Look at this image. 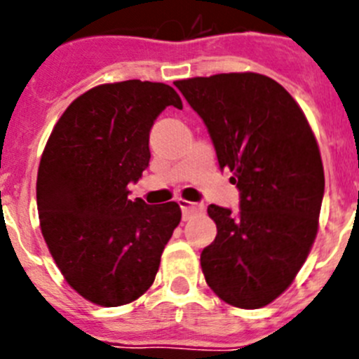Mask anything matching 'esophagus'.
I'll return each mask as SVG.
<instances>
[{
	"label": "esophagus",
	"mask_w": 359,
	"mask_h": 359,
	"mask_svg": "<svg viewBox=\"0 0 359 359\" xmlns=\"http://www.w3.org/2000/svg\"><path fill=\"white\" fill-rule=\"evenodd\" d=\"M179 205H180V208H182L184 220L191 219L194 213H201L203 210H205V205H203V203H191L187 200H179Z\"/></svg>",
	"instance_id": "esophagus-1"
}]
</instances>
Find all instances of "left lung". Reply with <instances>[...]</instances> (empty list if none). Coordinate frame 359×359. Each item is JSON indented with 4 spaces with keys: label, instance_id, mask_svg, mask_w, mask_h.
<instances>
[{
    "label": "left lung",
    "instance_id": "obj_1",
    "mask_svg": "<svg viewBox=\"0 0 359 359\" xmlns=\"http://www.w3.org/2000/svg\"><path fill=\"white\" fill-rule=\"evenodd\" d=\"M173 85L208 128L220 170L233 172L240 213L210 205L217 236L201 252L208 287L224 302L259 309L287 290L316 240L325 193L320 147L306 114L257 72Z\"/></svg>",
    "mask_w": 359,
    "mask_h": 359
}]
</instances>
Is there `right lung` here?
I'll list each match as a JSON object with an SVG mask.
<instances>
[{"instance_id": "add662e5", "label": "right lung", "mask_w": 359, "mask_h": 359, "mask_svg": "<svg viewBox=\"0 0 359 359\" xmlns=\"http://www.w3.org/2000/svg\"><path fill=\"white\" fill-rule=\"evenodd\" d=\"M166 106L182 109L165 83L93 86L69 104L41 154L43 238L69 287L97 306H125L149 290L182 217L175 201L128 200V184L149 165L151 126Z\"/></svg>"}]
</instances>
